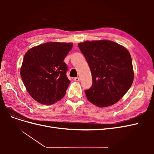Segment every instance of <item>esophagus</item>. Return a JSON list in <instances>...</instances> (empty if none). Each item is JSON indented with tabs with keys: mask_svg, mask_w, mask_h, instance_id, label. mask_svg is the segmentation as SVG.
Instances as JSON below:
<instances>
[{
	"mask_svg": "<svg viewBox=\"0 0 154 154\" xmlns=\"http://www.w3.org/2000/svg\"><path fill=\"white\" fill-rule=\"evenodd\" d=\"M80 78L79 77H76V78H74V81H76V82H79L80 81Z\"/></svg>",
	"mask_w": 154,
	"mask_h": 154,
	"instance_id": "obj_1",
	"label": "esophagus"
}]
</instances>
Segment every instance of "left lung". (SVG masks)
Segmentation results:
<instances>
[{"label":"left lung","instance_id":"obj_1","mask_svg":"<svg viewBox=\"0 0 154 154\" xmlns=\"http://www.w3.org/2000/svg\"><path fill=\"white\" fill-rule=\"evenodd\" d=\"M78 45L92 74V85L85 91L88 100L99 107L117 103L129 90L134 80L129 51L109 40L85 41Z\"/></svg>","mask_w":154,"mask_h":154}]
</instances>
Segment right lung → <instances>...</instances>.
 <instances>
[{
	"label": "right lung",
	"mask_w": 154,
	"mask_h": 154,
	"mask_svg": "<svg viewBox=\"0 0 154 154\" xmlns=\"http://www.w3.org/2000/svg\"><path fill=\"white\" fill-rule=\"evenodd\" d=\"M72 45L50 42L32 47L25 54L20 75L27 91L37 102L52 105L66 94L70 81L63 60Z\"/></svg>",
	"instance_id": "add662e5"
}]
</instances>
